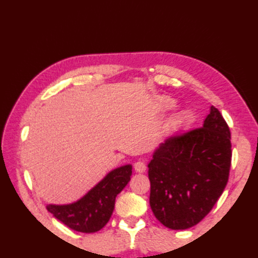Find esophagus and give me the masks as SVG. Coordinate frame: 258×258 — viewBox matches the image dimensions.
<instances>
[{"mask_svg":"<svg viewBox=\"0 0 258 258\" xmlns=\"http://www.w3.org/2000/svg\"><path fill=\"white\" fill-rule=\"evenodd\" d=\"M134 169H135L136 172L143 173V172H145V170H146V165H145L143 161H138V162L134 163Z\"/></svg>","mask_w":258,"mask_h":258,"instance_id":"esophagus-1","label":"esophagus"}]
</instances>
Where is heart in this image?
<instances>
[{
    "mask_svg": "<svg viewBox=\"0 0 258 258\" xmlns=\"http://www.w3.org/2000/svg\"><path fill=\"white\" fill-rule=\"evenodd\" d=\"M175 106V100L168 96H162L159 98V107L161 110H170ZM194 114L189 109H181L170 116L164 125V131L169 134H173L183 131L192 124Z\"/></svg>",
    "mask_w": 258,
    "mask_h": 258,
    "instance_id": "b5f03b06",
    "label": "heart"
}]
</instances>
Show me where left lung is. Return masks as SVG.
Segmentation results:
<instances>
[{
    "label": "left lung",
    "mask_w": 258,
    "mask_h": 258,
    "mask_svg": "<svg viewBox=\"0 0 258 258\" xmlns=\"http://www.w3.org/2000/svg\"><path fill=\"white\" fill-rule=\"evenodd\" d=\"M230 161L229 127L211 106L203 127L170 138L154 150L148 168L156 219L174 230L203 220L226 188Z\"/></svg>",
    "instance_id": "left-lung-1"
}]
</instances>
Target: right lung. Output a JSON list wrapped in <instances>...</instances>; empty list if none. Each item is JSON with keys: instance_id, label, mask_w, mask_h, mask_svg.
<instances>
[{"instance_id": "1", "label": "right lung", "mask_w": 258, "mask_h": 258, "mask_svg": "<svg viewBox=\"0 0 258 258\" xmlns=\"http://www.w3.org/2000/svg\"><path fill=\"white\" fill-rule=\"evenodd\" d=\"M132 175V165L118 166L106 174L82 198L66 205H47V210L66 226L80 233H96L108 223L115 199Z\"/></svg>"}]
</instances>
